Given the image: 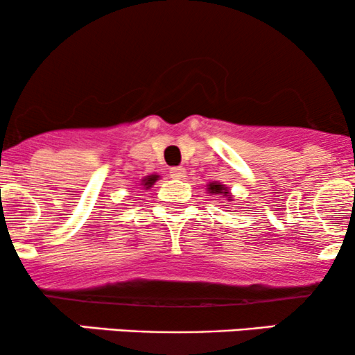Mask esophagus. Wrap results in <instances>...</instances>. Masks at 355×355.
<instances>
[{"label":"esophagus","mask_w":355,"mask_h":355,"mask_svg":"<svg viewBox=\"0 0 355 355\" xmlns=\"http://www.w3.org/2000/svg\"><path fill=\"white\" fill-rule=\"evenodd\" d=\"M170 177L175 178V180H182V178L185 177V168H182V166H173V168H170Z\"/></svg>","instance_id":"34e87169"}]
</instances>
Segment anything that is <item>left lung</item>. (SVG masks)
<instances>
[{
    "instance_id": "left-lung-1",
    "label": "left lung",
    "mask_w": 355,
    "mask_h": 355,
    "mask_svg": "<svg viewBox=\"0 0 355 355\" xmlns=\"http://www.w3.org/2000/svg\"><path fill=\"white\" fill-rule=\"evenodd\" d=\"M209 193H211V195H225V197L229 198V200H232V195H230L229 189H227L225 185H222V183H217V182L210 183V185H209Z\"/></svg>"
}]
</instances>
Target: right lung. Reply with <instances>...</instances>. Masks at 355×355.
Masks as SVG:
<instances>
[{
    "label": "right lung",
    "instance_id": "right-lung-1",
    "mask_svg": "<svg viewBox=\"0 0 355 355\" xmlns=\"http://www.w3.org/2000/svg\"><path fill=\"white\" fill-rule=\"evenodd\" d=\"M157 180H158V175H148V177H146L145 180L141 182V185H144L145 189H150V187H152Z\"/></svg>",
    "mask_w": 355,
    "mask_h": 355
}]
</instances>
